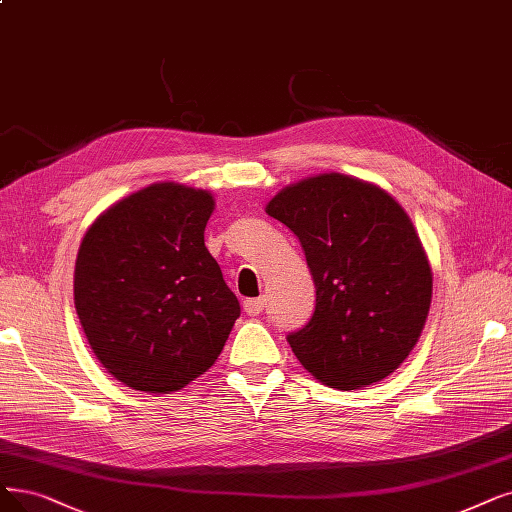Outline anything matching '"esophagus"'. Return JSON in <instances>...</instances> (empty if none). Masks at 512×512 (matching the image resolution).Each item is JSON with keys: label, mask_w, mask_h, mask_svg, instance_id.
I'll return each mask as SVG.
<instances>
[{"label": "esophagus", "mask_w": 512, "mask_h": 512, "mask_svg": "<svg viewBox=\"0 0 512 512\" xmlns=\"http://www.w3.org/2000/svg\"><path fill=\"white\" fill-rule=\"evenodd\" d=\"M243 311L250 317H256L264 311V298H248L243 302Z\"/></svg>", "instance_id": "34e87169"}]
</instances>
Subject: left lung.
Masks as SVG:
<instances>
[{"mask_svg": "<svg viewBox=\"0 0 512 512\" xmlns=\"http://www.w3.org/2000/svg\"><path fill=\"white\" fill-rule=\"evenodd\" d=\"M264 210L300 239L317 288L311 321L288 336L304 370L338 391L391 376L433 298L431 262L399 201L374 182L327 172L281 189Z\"/></svg>", "mask_w": 512, "mask_h": 512, "instance_id": "8db88e82", "label": "left lung"}]
</instances>
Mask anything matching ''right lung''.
<instances>
[{"label": "right lung", "instance_id": "right-lung-1", "mask_svg": "<svg viewBox=\"0 0 512 512\" xmlns=\"http://www.w3.org/2000/svg\"><path fill=\"white\" fill-rule=\"evenodd\" d=\"M210 191L155 182L102 212L75 260V311L102 367L168 395L208 372L241 313L203 231Z\"/></svg>", "mask_w": 512, "mask_h": 512}]
</instances>
